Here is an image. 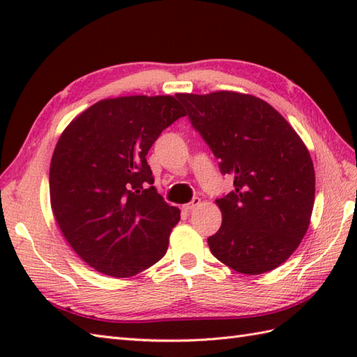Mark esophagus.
I'll return each instance as SVG.
<instances>
[{"label": "esophagus", "instance_id": "obj_1", "mask_svg": "<svg viewBox=\"0 0 357 357\" xmlns=\"http://www.w3.org/2000/svg\"><path fill=\"white\" fill-rule=\"evenodd\" d=\"M199 204H201V199H199V198H193V199H192V202L185 204V206L183 207V210H184V211H187V213H188V211H192V210H195L196 207H198Z\"/></svg>", "mask_w": 357, "mask_h": 357}]
</instances>
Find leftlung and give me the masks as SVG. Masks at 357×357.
I'll return each mask as SVG.
<instances>
[{
  "instance_id": "8db88e82",
  "label": "left lung",
  "mask_w": 357,
  "mask_h": 357,
  "mask_svg": "<svg viewBox=\"0 0 357 357\" xmlns=\"http://www.w3.org/2000/svg\"><path fill=\"white\" fill-rule=\"evenodd\" d=\"M193 128L231 174L234 188L216 199L222 224L208 247L244 275L279 267L305 236L314 204V169L305 144L259 98L236 92L179 93Z\"/></svg>"
}]
</instances>
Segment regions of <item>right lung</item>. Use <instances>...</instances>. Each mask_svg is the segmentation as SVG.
<instances>
[{
  "label": "right lung",
  "mask_w": 357,
  "mask_h": 357,
  "mask_svg": "<svg viewBox=\"0 0 357 357\" xmlns=\"http://www.w3.org/2000/svg\"><path fill=\"white\" fill-rule=\"evenodd\" d=\"M183 116L174 96H119L82 112L58 139L49 173L53 215L96 271L130 278L165 255L181 211L156 192L146 156Z\"/></svg>",
  "instance_id": "obj_1"
}]
</instances>
